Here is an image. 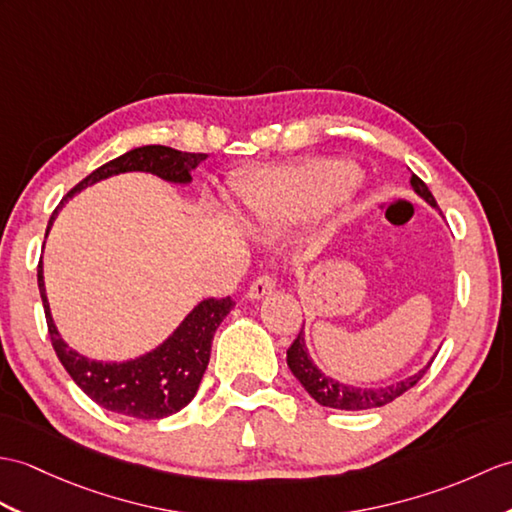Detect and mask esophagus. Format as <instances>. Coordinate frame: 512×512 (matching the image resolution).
I'll return each mask as SVG.
<instances>
[{
    "mask_svg": "<svg viewBox=\"0 0 512 512\" xmlns=\"http://www.w3.org/2000/svg\"><path fill=\"white\" fill-rule=\"evenodd\" d=\"M272 290H275V279H272L270 275H261L251 283V288H248L246 296L251 301H257V299H264V296L272 294Z\"/></svg>",
    "mask_w": 512,
    "mask_h": 512,
    "instance_id": "34e87169",
    "label": "esophagus"
}]
</instances>
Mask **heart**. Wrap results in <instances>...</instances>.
Wrapping results in <instances>:
<instances>
[{
  "label": "heart",
  "instance_id": "b5f03b06",
  "mask_svg": "<svg viewBox=\"0 0 512 512\" xmlns=\"http://www.w3.org/2000/svg\"><path fill=\"white\" fill-rule=\"evenodd\" d=\"M355 181L358 168L349 161H314L261 174L240 196L253 218L285 227L329 209Z\"/></svg>",
  "mask_w": 512,
  "mask_h": 512
}]
</instances>
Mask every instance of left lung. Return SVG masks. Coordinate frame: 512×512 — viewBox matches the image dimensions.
Here are the masks:
<instances>
[{
	"label": "left lung",
	"mask_w": 512,
	"mask_h": 512,
	"mask_svg": "<svg viewBox=\"0 0 512 512\" xmlns=\"http://www.w3.org/2000/svg\"><path fill=\"white\" fill-rule=\"evenodd\" d=\"M410 185L414 189V194L423 198L427 205L436 209V200L432 196L430 189L421 181L417 174L410 176ZM288 366L292 375L299 379L301 386L310 392V397L320 403L325 408H338V410H371V408H382L386 403L395 401L401 397L403 392H408L419 379L427 373L432 360L427 362L423 368H419L417 373H412L408 377L399 379V382H392L379 388L371 386H353V384H344L340 379H334L331 375L323 373L320 368L314 364L310 351H307L305 344V331L301 327L299 336L292 342V347L288 349Z\"/></svg>",
	"instance_id": "8db88e82"
}]
</instances>
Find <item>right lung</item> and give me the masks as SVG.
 Segmentation results:
<instances>
[{"label": "right lung", "instance_id": "right-lung-1", "mask_svg": "<svg viewBox=\"0 0 512 512\" xmlns=\"http://www.w3.org/2000/svg\"><path fill=\"white\" fill-rule=\"evenodd\" d=\"M205 159L207 154L181 152L168 146H141L128 150L122 157H117L109 163H104L102 168L93 170L87 178H82V181L71 189L63 198L61 205L54 209L50 222H47L45 237L50 233L58 211L65 205V200L74 198L82 189L100 183L104 178L126 172H146L163 178L165 183L189 185L192 183V172ZM37 279L52 347L69 377L74 379L87 397H91L104 410L144 421L170 417V414L183 410L187 403L194 399L200 386V379L207 371L213 334H216V329L235 305L231 301V296L220 301L202 299L198 305H194V310L181 320V325L148 353L122 362H104L91 360L87 355L71 349L61 338V334H58L50 310V301H47L45 292L43 259L39 261Z\"/></svg>", "mask_w": 512, "mask_h": 512}]
</instances>
